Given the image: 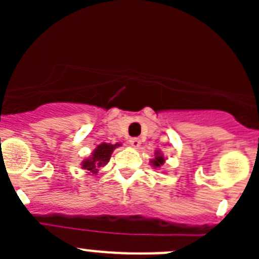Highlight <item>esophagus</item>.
<instances>
[{
  "instance_id": "obj_1",
  "label": "esophagus",
  "mask_w": 259,
  "mask_h": 259,
  "mask_svg": "<svg viewBox=\"0 0 259 259\" xmlns=\"http://www.w3.org/2000/svg\"><path fill=\"white\" fill-rule=\"evenodd\" d=\"M128 143H130V145L131 146H134V148H137V146H140L141 140L139 139V137H132V139H130Z\"/></svg>"
}]
</instances>
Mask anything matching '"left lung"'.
I'll list each match as a JSON object with an SVG mask.
<instances>
[{
	"label": "left lung",
	"mask_w": 259,
	"mask_h": 259,
	"mask_svg": "<svg viewBox=\"0 0 259 259\" xmlns=\"http://www.w3.org/2000/svg\"><path fill=\"white\" fill-rule=\"evenodd\" d=\"M163 162H164V158H163V155L161 154V153L158 152H155V157H154V159H153L152 161V164L154 167H161L162 164H163Z\"/></svg>",
	"instance_id": "1"
}]
</instances>
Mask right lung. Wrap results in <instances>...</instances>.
Masks as SVG:
<instances>
[{"mask_svg":"<svg viewBox=\"0 0 259 259\" xmlns=\"http://www.w3.org/2000/svg\"><path fill=\"white\" fill-rule=\"evenodd\" d=\"M119 145H120V144H115V145H111V144H106V143L100 144V145L95 149V152L92 153V157H89L88 159L83 161L81 167H83L85 171L96 174L100 167L105 166V164L109 162L114 149Z\"/></svg>","mask_w":259,"mask_h":259,"instance_id":"obj_1","label":"right lung"}]
</instances>
